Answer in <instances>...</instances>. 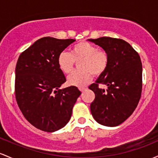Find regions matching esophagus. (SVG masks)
I'll list each match as a JSON object with an SVG mask.
<instances>
[{
    "instance_id": "1",
    "label": "esophagus",
    "mask_w": 158,
    "mask_h": 158,
    "mask_svg": "<svg viewBox=\"0 0 158 158\" xmlns=\"http://www.w3.org/2000/svg\"><path fill=\"white\" fill-rule=\"evenodd\" d=\"M86 89H87V88H79V90H80V91H82V92H84V91H85Z\"/></svg>"
}]
</instances>
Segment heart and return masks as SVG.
Returning <instances> with one entry per match:
<instances>
[{
  "mask_svg": "<svg viewBox=\"0 0 158 158\" xmlns=\"http://www.w3.org/2000/svg\"><path fill=\"white\" fill-rule=\"evenodd\" d=\"M78 64L79 70L75 71L69 76L67 82L70 85L82 88L91 81L92 76H100L106 70L109 64L108 53L104 49L98 48L95 45L82 41L71 48L70 53L62 52L58 57V64L65 74H70Z\"/></svg>",
  "mask_w": 158,
  "mask_h": 158,
  "instance_id": "b5f03b06",
  "label": "heart"
}]
</instances>
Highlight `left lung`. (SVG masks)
<instances>
[{
	"label": "left lung",
	"instance_id": "left-lung-1",
	"mask_svg": "<svg viewBox=\"0 0 158 158\" xmlns=\"http://www.w3.org/2000/svg\"><path fill=\"white\" fill-rule=\"evenodd\" d=\"M108 53L109 64L96 82L89 86L95 94L90 108L97 122L115 127L130 117L137 106L143 88V67L137 52L126 41L112 37L90 39ZM106 84L105 91L98 88Z\"/></svg>",
	"mask_w": 158,
	"mask_h": 158
}]
</instances>
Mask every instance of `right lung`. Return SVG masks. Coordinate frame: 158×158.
<instances>
[{
  "label": "right lung",
  "mask_w": 158,
  "mask_h": 158,
  "mask_svg": "<svg viewBox=\"0 0 158 158\" xmlns=\"http://www.w3.org/2000/svg\"><path fill=\"white\" fill-rule=\"evenodd\" d=\"M76 40L43 37L19 57L15 95L24 117L37 129L55 132L70 121L81 94L75 86L60 89L66 82L58 57Z\"/></svg>",
  "instance_id": "obj_1"
}]
</instances>
